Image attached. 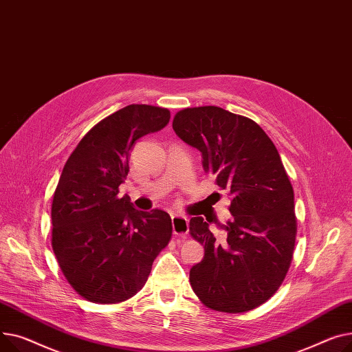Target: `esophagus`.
Here are the masks:
<instances>
[{"instance_id": "obj_1", "label": "esophagus", "mask_w": 352, "mask_h": 352, "mask_svg": "<svg viewBox=\"0 0 352 352\" xmlns=\"http://www.w3.org/2000/svg\"><path fill=\"white\" fill-rule=\"evenodd\" d=\"M172 227H173V234L179 236L180 239H186V234L189 233V219L184 216H172Z\"/></svg>"}]
</instances>
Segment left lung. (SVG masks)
<instances>
[{
	"label": "left lung",
	"mask_w": 352,
	"mask_h": 352,
	"mask_svg": "<svg viewBox=\"0 0 352 352\" xmlns=\"http://www.w3.org/2000/svg\"><path fill=\"white\" fill-rule=\"evenodd\" d=\"M173 131L201 153L206 173L232 196L226 237L216 241L212 216L190 219L204 257L190 268V285L216 311L244 313L270 298L290 267L297 220L294 192L272 139L249 118L219 107L176 113Z\"/></svg>",
	"instance_id": "left-lung-1"
}]
</instances>
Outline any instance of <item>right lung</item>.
Listing matches in <instances>:
<instances>
[{"mask_svg":"<svg viewBox=\"0 0 352 352\" xmlns=\"http://www.w3.org/2000/svg\"><path fill=\"white\" fill-rule=\"evenodd\" d=\"M169 120L163 108H122L82 138L62 170L51 210L52 249L69 284L92 302L133 297L172 237L166 212H142L128 195L118 196L136 140Z\"/></svg>","mask_w":352,"mask_h":352,"instance_id":"right-lung-1","label":"right lung"}]
</instances>
